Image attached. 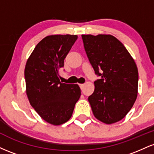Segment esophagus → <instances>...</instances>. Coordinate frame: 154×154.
<instances>
[{"label":"esophagus","mask_w":154,"mask_h":154,"mask_svg":"<svg viewBox=\"0 0 154 154\" xmlns=\"http://www.w3.org/2000/svg\"><path fill=\"white\" fill-rule=\"evenodd\" d=\"M79 87H80L81 89H83V88H84L85 85L84 84H79Z\"/></svg>","instance_id":"esophagus-1"}]
</instances>
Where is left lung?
I'll return each instance as SVG.
<instances>
[{
	"label": "left lung",
	"mask_w": 154,
	"mask_h": 154,
	"mask_svg": "<svg viewBox=\"0 0 154 154\" xmlns=\"http://www.w3.org/2000/svg\"><path fill=\"white\" fill-rule=\"evenodd\" d=\"M85 50L95 74V90L88 97L95 117L115 123L132 109L137 95L138 71L126 48L111 35H82Z\"/></svg>",
	"instance_id": "left-lung-1"
}]
</instances>
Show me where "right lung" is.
I'll use <instances>...</instances> for the list:
<instances>
[{
    "mask_svg": "<svg viewBox=\"0 0 154 154\" xmlns=\"http://www.w3.org/2000/svg\"><path fill=\"white\" fill-rule=\"evenodd\" d=\"M77 35L45 37L36 45L26 61L24 77L31 106L47 122L60 125L71 118L81 95L77 84L61 83L59 72Z\"/></svg>",
    "mask_w": 154,
    "mask_h": 154,
    "instance_id": "right-lung-1",
    "label": "right lung"
}]
</instances>
